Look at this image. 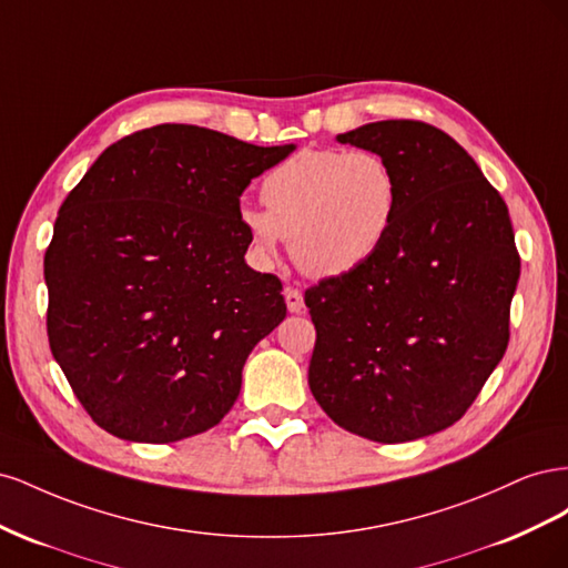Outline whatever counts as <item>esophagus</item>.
<instances>
[{"mask_svg": "<svg viewBox=\"0 0 568 568\" xmlns=\"http://www.w3.org/2000/svg\"><path fill=\"white\" fill-rule=\"evenodd\" d=\"M284 298H286V307L288 313H303L305 303H303V294L296 286H286L284 288Z\"/></svg>", "mask_w": 568, "mask_h": 568, "instance_id": "esophagus-1", "label": "esophagus"}]
</instances>
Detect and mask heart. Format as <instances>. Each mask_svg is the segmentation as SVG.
Here are the masks:
<instances>
[{
  "label": "heart",
  "mask_w": 568,
  "mask_h": 568,
  "mask_svg": "<svg viewBox=\"0 0 568 568\" xmlns=\"http://www.w3.org/2000/svg\"><path fill=\"white\" fill-rule=\"evenodd\" d=\"M265 209L246 205L239 220L263 263L288 248L317 280L363 267L395 222L400 186L390 163L369 149H305L274 165L261 186Z\"/></svg>",
  "instance_id": "heart-1"
}]
</instances>
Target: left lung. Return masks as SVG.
<instances>
[{"label":"left lung","instance_id":"8db88e82","mask_svg":"<svg viewBox=\"0 0 568 568\" xmlns=\"http://www.w3.org/2000/svg\"><path fill=\"white\" fill-rule=\"evenodd\" d=\"M341 144L382 153L400 186L384 246L305 291L307 384L341 428L405 443L453 426L509 343L521 257L507 203L450 134L379 120Z\"/></svg>","mask_w":568,"mask_h":568}]
</instances>
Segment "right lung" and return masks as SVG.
I'll use <instances>...</instances> for the list:
<instances>
[{
  "instance_id": "add662e5",
  "label": "right lung",
  "mask_w": 568,
  "mask_h": 568,
  "mask_svg": "<svg viewBox=\"0 0 568 568\" xmlns=\"http://www.w3.org/2000/svg\"><path fill=\"white\" fill-rule=\"evenodd\" d=\"M294 144L165 123L111 144L65 196L44 253L47 336L104 432H209L255 343L286 317L282 282L246 265L239 196Z\"/></svg>"
}]
</instances>
